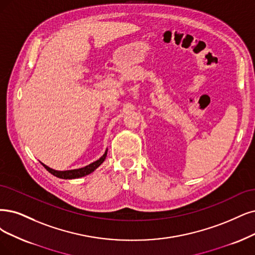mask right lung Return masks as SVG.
<instances>
[{
    "instance_id": "add662e5",
    "label": "right lung",
    "mask_w": 255,
    "mask_h": 255,
    "mask_svg": "<svg viewBox=\"0 0 255 255\" xmlns=\"http://www.w3.org/2000/svg\"><path fill=\"white\" fill-rule=\"evenodd\" d=\"M107 151L108 149H106L105 153H104L98 161L93 162L87 166L85 167H82V168H79V169H72V170H64V171H60V170H54V169L48 167L47 165L43 164L42 162H40L44 167L45 169L48 172H50L52 175L56 176V177H60V178H63V180H72V178H79V177H83V176H86L90 173H92L96 169L101 166L103 164V162L105 161V158L107 156Z\"/></svg>"
}]
</instances>
